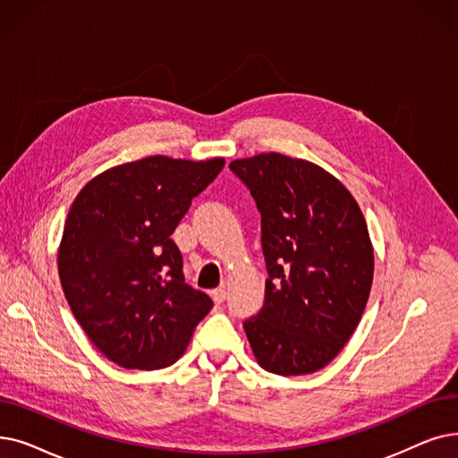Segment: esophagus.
<instances>
[{
  "mask_svg": "<svg viewBox=\"0 0 458 458\" xmlns=\"http://www.w3.org/2000/svg\"><path fill=\"white\" fill-rule=\"evenodd\" d=\"M211 297H213V301H215L216 305L225 303V300H226V286H218V288H215V290L211 292Z\"/></svg>",
  "mask_w": 458,
  "mask_h": 458,
  "instance_id": "34e87169",
  "label": "esophagus"
}]
</instances>
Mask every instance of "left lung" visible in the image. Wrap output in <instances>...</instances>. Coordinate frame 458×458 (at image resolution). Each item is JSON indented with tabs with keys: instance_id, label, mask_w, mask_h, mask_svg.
Segmentation results:
<instances>
[{
	"instance_id": "left-lung-1",
	"label": "left lung",
	"mask_w": 458,
	"mask_h": 458,
	"mask_svg": "<svg viewBox=\"0 0 458 458\" xmlns=\"http://www.w3.org/2000/svg\"><path fill=\"white\" fill-rule=\"evenodd\" d=\"M262 216L264 305L243 322L258 363L281 376L320 370L365 310L374 254L346 187L312 163L262 153L230 163Z\"/></svg>"
}]
</instances>
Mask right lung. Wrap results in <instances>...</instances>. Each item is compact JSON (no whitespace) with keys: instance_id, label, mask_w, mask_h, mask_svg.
<instances>
[{"instance_id":"1","label":"right lung","mask_w":458,"mask_h":458,"mask_svg":"<svg viewBox=\"0 0 458 458\" xmlns=\"http://www.w3.org/2000/svg\"><path fill=\"white\" fill-rule=\"evenodd\" d=\"M223 168L225 158L155 155L97 175L72 202L59 278L76 322L119 367H170L211 310L170 235Z\"/></svg>"}]
</instances>
